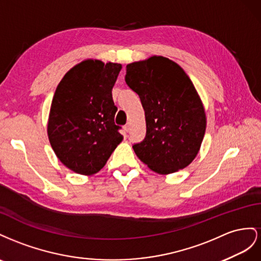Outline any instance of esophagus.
<instances>
[{"label":"esophagus","mask_w":261,"mask_h":261,"mask_svg":"<svg viewBox=\"0 0 261 261\" xmlns=\"http://www.w3.org/2000/svg\"><path fill=\"white\" fill-rule=\"evenodd\" d=\"M124 130H125V132H129L130 131V124L129 123L124 125Z\"/></svg>","instance_id":"obj_1"}]
</instances>
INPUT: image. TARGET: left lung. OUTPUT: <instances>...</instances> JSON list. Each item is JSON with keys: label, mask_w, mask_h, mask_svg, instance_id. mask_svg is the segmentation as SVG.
Here are the masks:
<instances>
[{"label": "left lung", "mask_w": 261, "mask_h": 261, "mask_svg": "<svg viewBox=\"0 0 261 261\" xmlns=\"http://www.w3.org/2000/svg\"><path fill=\"white\" fill-rule=\"evenodd\" d=\"M125 83L139 95L145 113V138L133 144L138 158L162 175L187 167L200 150L206 125L189 76L174 61L154 56L126 65Z\"/></svg>", "instance_id": "1"}]
</instances>
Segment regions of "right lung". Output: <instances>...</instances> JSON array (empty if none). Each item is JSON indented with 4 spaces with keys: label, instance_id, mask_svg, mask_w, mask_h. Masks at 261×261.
Wrapping results in <instances>:
<instances>
[{
    "label": "right lung",
    "instance_id": "1",
    "mask_svg": "<svg viewBox=\"0 0 261 261\" xmlns=\"http://www.w3.org/2000/svg\"><path fill=\"white\" fill-rule=\"evenodd\" d=\"M119 63L86 60L65 74L52 99L48 137L58 159L73 172L93 175L123 137L115 124L113 87Z\"/></svg>",
    "mask_w": 261,
    "mask_h": 261
}]
</instances>
